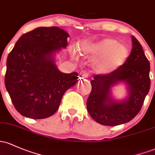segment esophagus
<instances>
[{"label": "esophagus", "instance_id": "1", "mask_svg": "<svg viewBox=\"0 0 155 155\" xmlns=\"http://www.w3.org/2000/svg\"><path fill=\"white\" fill-rule=\"evenodd\" d=\"M87 77H88V74L86 72V71H81L80 74H79V78H80V79H87Z\"/></svg>", "mask_w": 155, "mask_h": 155}]
</instances>
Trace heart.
Segmentation results:
<instances>
[{"instance_id": "b5f03b06", "label": "heart", "mask_w": 155, "mask_h": 155, "mask_svg": "<svg viewBox=\"0 0 155 155\" xmlns=\"http://www.w3.org/2000/svg\"><path fill=\"white\" fill-rule=\"evenodd\" d=\"M79 50L81 54L98 55L93 62L96 72L107 74L113 72L124 64L128 56V49L116 40L110 38L97 42H81Z\"/></svg>"}]
</instances>
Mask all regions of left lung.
<instances>
[{
    "label": "left lung",
    "instance_id": "8db88e82",
    "mask_svg": "<svg viewBox=\"0 0 155 155\" xmlns=\"http://www.w3.org/2000/svg\"><path fill=\"white\" fill-rule=\"evenodd\" d=\"M132 49L125 63L107 74L93 76L91 93L87 101L90 115L104 126L127 123L140 112L150 89V64L138 40L132 36ZM123 81L127 86L128 96L123 101L111 96L113 86Z\"/></svg>",
    "mask_w": 155,
    "mask_h": 155
}]
</instances>
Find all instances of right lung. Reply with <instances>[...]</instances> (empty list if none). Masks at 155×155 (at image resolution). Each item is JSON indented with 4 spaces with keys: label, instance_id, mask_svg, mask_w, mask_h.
<instances>
[{
    "label": "right lung",
    "instance_id": "1",
    "mask_svg": "<svg viewBox=\"0 0 155 155\" xmlns=\"http://www.w3.org/2000/svg\"><path fill=\"white\" fill-rule=\"evenodd\" d=\"M68 37L58 27H39L22 35L8 54L5 86L23 116H51L64 93L77 81V73H62L54 59L56 52L67 46Z\"/></svg>",
    "mask_w": 155,
    "mask_h": 155
}]
</instances>
